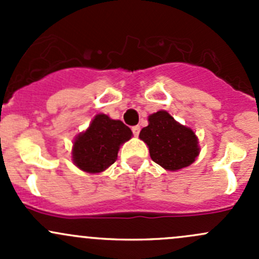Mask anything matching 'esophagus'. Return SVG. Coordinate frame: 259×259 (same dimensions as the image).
<instances>
[{"label":"esophagus","mask_w":259,"mask_h":259,"mask_svg":"<svg viewBox=\"0 0 259 259\" xmlns=\"http://www.w3.org/2000/svg\"><path fill=\"white\" fill-rule=\"evenodd\" d=\"M132 132H133V134H134V137H138V135H139V133H140L139 125H135V126H133Z\"/></svg>","instance_id":"esophagus-1"}]
</instances>
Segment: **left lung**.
Returning a JSON list of instances; mask_svg holds the SVG:
<instances>
[{"instance_id": "8db88e82", "label": "left lung", "mask_w": 259, "mask_h": 259, "mask_svg": "<svg viewBox=\"0 0 259 259\" xmlns=\"http://www.w3.org/2000/svg\"><path fill=\"white\" fill-rule=\"evenodd\" d=\"M149 125L139 138L149 146L150 158L165 170L176 171L189 166L199 155L195 133L174 120L168 111L149 115Z\"/></svg>"}]
</instances>
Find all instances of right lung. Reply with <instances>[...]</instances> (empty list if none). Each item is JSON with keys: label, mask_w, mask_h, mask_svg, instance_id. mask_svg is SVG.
Listing matches in <instances>:
<instances>
[{"label": "right lung", "mask_w": 259, "mask_h": 259, "mask_svg": "<svg viewBox=\"0 0 259 259\" xmlns=\"http://www.w3.org/2000/svg\"><path fill=\"white\" fill-rule=\"evenodd\" d=\"M132 135L130 127L122 121L98 114L88 129L75 138L72 161L86 173H101L115 163L120 145Z\"/></svg>", "instance_id": "right-lung-1"}]
</instances>
